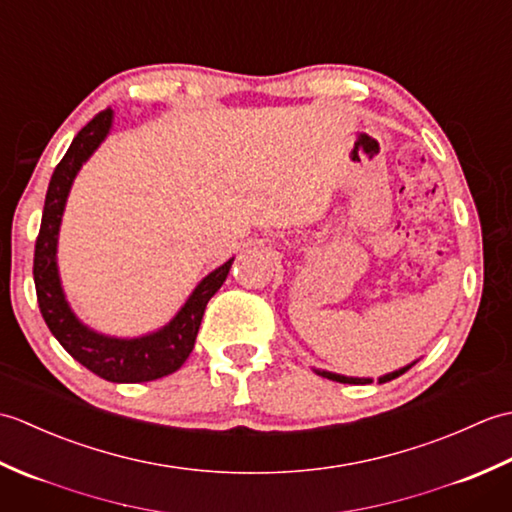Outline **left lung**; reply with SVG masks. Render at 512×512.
Instances as JSON below:
<instances>
[{
  "mask_svg": "<svg viewBox=\"0 0 512 512\" xmlns=\"http://www.w3.org/2000/svg\"><path fill=\"white\" fill-rule=\"evenodd\" d=\"M407 369H411V365L398 369V372H391V374H387V376H383V378H378V383H389V380H394V378L405 374ZM314 372H317V374L323 376V378L336 380V383H350V385H369V383H374L372 378H347V376H339V374H332V372H321V369H314Z\"/></svg>",
  "mask_w": 512,
  "mask_h": 512,
  "instance_id": "obj_1",
  "label": "left lung"
}]
</instances>
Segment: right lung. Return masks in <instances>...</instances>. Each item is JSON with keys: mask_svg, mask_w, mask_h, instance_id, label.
Returning <instances> with one entry per match:
<instances>
[{"mask_svg": "<svg viewBox=\"0 0 512 512\" xmlns=\"http://www.w3.org/2000/svg\"><path fill=\"white\" fill-rule=\"evenodd\" d=\"M110 125L112 110L107 107L74 136L70 149L65 151V156L54 169L48 184L46 204H43L32 275H35L41 317L54 334V339L63 345V350L74 361H79L90 372L110 380V383H147V380L173 374L187 361L200 330L206 303L226 281L233 259H228L224 266L206 275L173 321L149 336L112 339V336L88 330L74 317L63 297L57 273L59 224L74 176L79 173L83 162L92 156V151L101 145V140L110 132Z\"/></svg>", "mask_w": 512, "mask_h": 512, "instance_id": "right-lung-1", "label": "right lung"}]
</instances>
